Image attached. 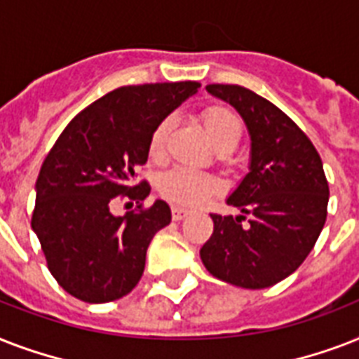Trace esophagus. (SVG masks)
<instances>
[{
  "label": "esophagus",
  "mask_w": 359,
  "mask_h": 359,
  "mask_svg": "<svg viewBox=\"0 0 359 359\" xmlns=\"http://www.w3.org/2000/svg\"><path fill=\"white\" fill-rule=\"evenodd\" d=\"M171 216H173L175 222H180V219H184L188 216V210L182 207H173L171 208Z\"/></svg>",
  "instance_id": "esophagus-1"
}]
</instances>
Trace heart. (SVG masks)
I'll return each instance as SVG.
<instances>
[{
    "label": "heart",
    "mask_w": 359,
    "mask_h": 359,
    "mask_svg": "<svg viewBox=\"0 0 359 359\" xmlns=\"http://www.w3.org/2000/svg\"><path fill=\"white\" fill-rule=\"evenodd\" d=\"M201 121L210 140L219 151L229 152L238 145L244 128H242L240 117L231 108L219 106V104L207 106L201 111ZM169 130H171V117L162 119L152 130L151 140H149V156L152 160H160L163 156ZM156 190L163 199H168L173 205L194 207L205 201L207 197L218 194L222 190V182L214 175L199 171V169L175 165L158 177Z\"/></svg>",
    "instance_id": "heart-1"
}]
</instances>
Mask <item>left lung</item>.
Returning a JSON list of instances; mask_svg holds the SVG:
<instances>
[{
  "instance_id": "left-lung-1",
  "label": "left lung",
  "mask_w": 359,
  "mask_h": 359,
  "mask_svg": "<svg viewBox=\"0 0 359 359\" xmlns=\"http://www.w3.org/2000/svg\"><path fill=\"white\" fill-rule=\"evenodd\" d=\"M207 89L244 117L251 168L227 199L242 214H210L214 231L201 261L214 278L236 287H272L306 261L324 227L330 188L323 160L306 132L270 100L242 86Z\"/></svg>"
}]
</instances>
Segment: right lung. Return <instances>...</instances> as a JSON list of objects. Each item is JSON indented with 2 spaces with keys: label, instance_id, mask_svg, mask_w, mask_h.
I'll return each mask as SVG.
<instances>
[{
  "label": "right lung",
  "instance_id": "obj_1",
  "mask_svg": "<svg viewBox=\"0 0 359 359\" xmlns=\"http://www.w3.org/2000/svg\"><path fill=\"white\" fill-rule=\"evenodd\" d=\"M201 87L199 81L124 86L67 124L42 162L31 227L48 270L69 294L106 304L128 294L145 270L152 236L171 222L137 171L149 158L154 126ZM117 201L134 211L114 217Z\"/></svg>",
  "mask_w": 359,
  "mask_h": 359
}]
</instances>
